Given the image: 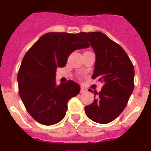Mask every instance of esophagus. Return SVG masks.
<instances>
[{"instance_id": "34e87169", "label": "esophagus", "mask_w": 151, "mask_h": 151, "mask_svg": "<svg viewBox=\"0 0 151 151\" xmlns=\"http://www.w3.org/2000/svg\"><path fill=\"white\" fill-rule=\"evenodd\" d=\"M86 91H87V89H85V88L83 87H81V93H82V94H83V93H85V92Z\"/></svg>"}]
</instances>
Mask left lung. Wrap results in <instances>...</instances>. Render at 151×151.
<instances>
[{
  "label": "left lung",
  "instance_id": "8db88e82",
  "mask_svg": "<svg viewBox=\"0 0 151 151\" xmlns=\"http://www.w3.org/2000/svg\"><path fill=\"white\" fill-rule=\"evenodd\" d=\"M90 42L95 53L92 78L103 83L101 91L89 89L95 95L94 102L85 107L90 119L106 124L116 119L127 105L134 89V69L129 56L120 45L100 32H80Z\"/></svg>",
  "mask_w": 151,
  "mask_h": 151
}]
</instances>
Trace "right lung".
<instances>
[{"instance_id":"obj_1","label":"right lung","mask_w":151,"mask_h":151,"mask_svg":"<svg viewBox=\"0 0 151 151\" xmlns=\"http://www.w3.org/2000/svg\"><path fill=\"white\" fill-rule=\"evenodd\" d=\"M90 45L78 34L49 32L24 56L17 76L19 96L28 113L39 123L51 125L66 116L67 102L80 92L72 80L56 83L57 67H64L74 50Z\"/></svg>"}]
</instances>
